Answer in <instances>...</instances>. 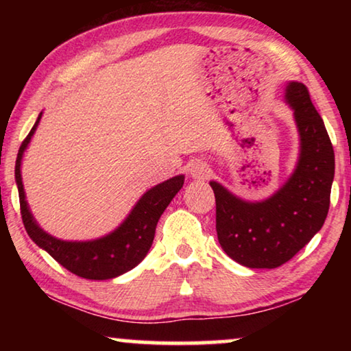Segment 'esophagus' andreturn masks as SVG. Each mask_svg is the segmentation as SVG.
<instances>
[{"instance_id":"obj_1","label":"esophagus","mask_w":351,"mask_h":351,"mask_svg":"<svg viewBox=\"0 0 351 351\" xmlns=\"http://www.w3.org/2000/svg\"><path fill=\"white\" fill-rule=\"evenodd\" d=\"M189 171H190V176H192L193 180H198V181L207 180V178L210 176L209 164H207L206 161H203V159H197V161L192 162Z\"/></svg>"}]
</instances>
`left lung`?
<instances>
[{"label": "left lung", "mask_w": 351, "mask_h": 351, "mask_svg": "<svg viewBox=\"0 0 351 351\" xmlns=\"http://www.w3.org/2000/svg\"><path fill=\"white\" fill-rule=\"evenodd\" d=\"M285 100L300 136L289 180L263 201H245L210 181L223 251L246 268H278L310 243L325 223L335 178V150L304 83L289 82Z\"/></svg>", "instance_id": "8db88e82"}]
</instances>
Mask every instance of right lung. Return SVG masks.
Listing matches in <instances>:
<instances>
[{"label": "right lung", "instance_id": "1", "mask_svg": "<svg viewBox=\"0 0 351 351\" xmlns=\"http://www.w3.org/2000/svg\"><path fill=\"white\" fill-rule=\"evenodd\" d=\"M41 112L31 132L23 141L15 162V181L19 186L20 209L23 224L27 235L35 245L58 261L63 268L73 274L90 280H108L138 266L150 251L154 230L159 218L167 209L170 201L180 192L184 184V175L170 178L142 195L133 210L116 230L91 241H63L46 234L35 221L29 210L25 187L21 180V159L31 138L37 130Z\"/></svg>", "mask_w": 351, "mask_h": 351}]
</instances>
